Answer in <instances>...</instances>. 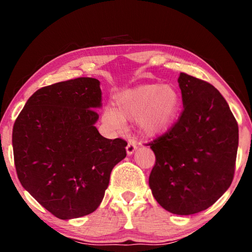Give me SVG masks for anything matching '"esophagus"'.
Instances as JSON below:
<instances>
[{
	"instance_id": "1",
	"label": "esophagus",
	"mask_w": 252,
	"mask_h": 252,
	"mask_svg": "<svg viewBox=\"0 0 252 252\" xmlns=\"http://www.w3.org/2000/svg\"><path fill=\"white\" fill-rule=\"evenodd\" d=\"M136 148H138V146H136V142L134 139H130L129 141H127V146H126V153L127 155H132L135 150Z\"/></svg>"
}]
</instances>
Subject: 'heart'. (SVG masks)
Masks as SVG:
<instances>
[{
	"label": "heart",
	"instance_id": "1",
	"mask_svg": "<svg viewBox=\"0 0 252 252\" xmlns=\"http://www.w3.org/2000/svg\"><path fill=\"white\" fill-rule=\"evenodd\" d=\"M117 110L106 106L103 119L117 129H122L123 120H136L139 130L147 136L167 131L178 113L180 96L172 85L143 84L125 90L116 96Z\"/></svg>",
	"mask_w": 252,
	"mask_h": 252
}]
</instances>
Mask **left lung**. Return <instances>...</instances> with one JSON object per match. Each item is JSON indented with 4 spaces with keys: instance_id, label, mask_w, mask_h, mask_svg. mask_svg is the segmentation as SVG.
I'll use <instances>...</instances> for the list:
<instances>
[{
    "instance_id": "left-lung-1",
    "label": "left lung",
    "mask_w": 252,
    "mask_h": 252,
    "mask_svg": "<svg viewBox=\"0 0 252 252\" xmlns=\"http://www.w3.org/2000/svg\"><path fill=\"white\" fill-rule=\"evenodd\" d=\"M178 82L185 106L164 134L147 143L156 156L149 185L162 208L187 216L211 207L231 185L239 129L212 84L183 72Z\"/></svg>"
}]
</instances>
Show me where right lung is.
<instances>
[{
  "label": "right lung",
  "mask_w": 252,
  "mask_h": 252,
  "mask_svg": "<svg viewBox=\"0 0 252 252\" xmlns=\"http://www.w3.org/2000/svg\"><path fill=\"white\" fill-rule=\"evenodd\" d=\"M100 81L78 78L43 87L16 118L12 143L24 189L59 219L79 218L100 206L126 141L102 136L94 123Z\"/></svg>",
  "instance_id": "obj_1"
}]
</instances>
